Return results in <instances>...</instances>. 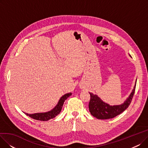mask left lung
<instances>
[{
    "label": "left lung",
    "instance_id": "1",
    "mask_svg": "<svg viewBox=\"0 0 148 148\" xmlns=\"http://www.w3.org/2000/svg\"><path fill=\"white\" fill-rule=\"evenodd\" d=\"M131 57V56H130ZM137 79L136 80L134 89L123 103L119 105L110 106L104 102L97 95L89 92L90 95L89 103V109L90 114L98 119H112L125 111L130 104L134 94Z\"/></svg>",
    "mask_w": 148,
    "mask_h": 148
}]
</instances>
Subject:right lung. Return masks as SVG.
Here are the masks:
<instances>
[{"label":"right lung","instance_id":"right-lung-1","mask_svg":"<svg viewBox=\"0 0 148 148\" xmlns=\"http://www.w3.org/2000/svg\"><path fill=\"white\" fill-rule=\"evenodd\" d=\"M71 95H72V93L71 92L64 95L60 98L59 101L58 103V104L50 111L47 112H43V113H36L34 114H28L27 113H25V112L24 113L27 116H29L31 118L36 119V120L41 121H49L51 119L55 118L58 114L60 113L62 110V106H63L65 100Z\"/></svg>","mask_w":148,"mask_h":148}]
</instances>
